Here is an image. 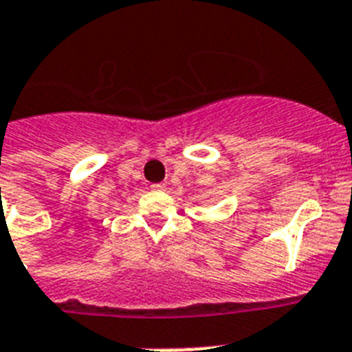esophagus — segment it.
Returning a JSON list of instances; mask_svg holds the SVG:
<instances>
[{
    "label": "esophagus",
    "mask_w": 352,
    "mask_h": 352,
    "mask_svg": "<svg viewBox=\"0 0 352 352\" xmlns=\"http://www.w3.org/2000/svg\"><path fill=\"white\" fill-rule=\"evenodd\" d=\"M151 189L162 192V190H165V189H167V187H165V184H153V185H151Z\"/></svg>",
    "instance_id": "1"
}]
</instances>
